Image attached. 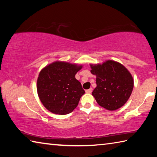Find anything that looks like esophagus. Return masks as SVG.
<instances>
[{"instance_id": "34e87169", "label": "esophagus", "mask_w": 157, "mask_h": 157, "mask_svg": "<svg viewBox=\"0 0 157 157\" xmlns=\"http://www.w3.org/2000/svg\"><path fill=\"white\" fill-rule=\"evenodd\" d=\"M91 92H92V89H89L86 90V94H91Z\"/></svg>"}]
</instances>
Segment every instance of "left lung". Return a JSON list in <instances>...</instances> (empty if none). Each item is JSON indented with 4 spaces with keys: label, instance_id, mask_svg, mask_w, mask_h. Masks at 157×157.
<instances>
[{
    "label": "left lung",
    "instance_id": "left-lung-1",
    "mask_svg": "<svg viewBox=\"0 0 157 157\" xmlns=\"http://www.w3.org/2000/svg\"><path fill=\"white\" fill-rule=\"evenodd\" d=\"M90 66L91 73L96 76L97 86L92 95L98 104L109 111L123 107L134 88V79L129 71L113 60Z\"/></svg>",
    "mask_w": 157,
    "mask_h": 157
}]
</instances>
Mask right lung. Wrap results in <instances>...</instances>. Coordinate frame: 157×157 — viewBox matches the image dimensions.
Masks as SVG:
<instances>
[{
    "instance_id": "right-lung-1",
    "label": "right lung",
    "mask_w": 157,
    "mask_h": 157,
    "mask_svg": "<svg viewBox=\"0 0 157 157\" xmlns=\"http://www.w3.org/2000/svg\"><path fill=\"white\" fill-rule=\"evenodd\" d=\"M82 65L55 62L40 71L36 89L39 99L50 112L65 115L78 105L84 90L75 76Z\"/></svg>"
}]
</instances>
